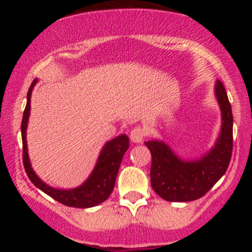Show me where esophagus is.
<instances>
[{"instance_id":"34e87169","label":"esophagus","mask_w":252,"mask_h":252,"mask_svg":"<svg viewBox=\"0 0 252 252\" xmlns=\"http://www.w3.org/2000/svg\"><path fill=\"white\" fill-rule=\"evenodd\" d=\"M144 138V129L142 126H137L130 132V140L134 143H141Z\"/></svg>"}]
</instances>
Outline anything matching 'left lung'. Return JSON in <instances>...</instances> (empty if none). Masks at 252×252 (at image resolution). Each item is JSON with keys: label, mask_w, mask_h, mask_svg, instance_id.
<instances>
[{"label": "left lung", "mask_w": 252, "mask_h": 252, "mask_svg": "<svg viewBox=\"0 0 252 252\" xmlns=\"http://www.w3.org/2000/svg\"><path fill=\"white\" fill-rule=\"evenodd\" d=\"M216 97L221 110V130L212 149L199 160L184 161L162 141L144 142L152 153L150 184L156 194L167 201H192L201 198L226 172L232 156L233 116L220 80Z\"/></svg>", "instance_id": "obj_1"}]
</instances>
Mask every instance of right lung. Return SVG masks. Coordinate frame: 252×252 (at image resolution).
Returning <instances> with one entry per match:
<instances>
[{"instance_id":"obj_1","label":"right lung","mask_w":252,"mask_h":252,"mask_svg":"<svg viewBox=\"0 0 252 252\" xmlns=\"http://www.w3.org/2000/svg\"><path fill=\"white\" fill-rule=\"evenodd\" d=\"M37 79L32 83L27 94V104L24 111L21 123V135H22V154H24V166L30 180L43 193L52 196L54 200L62 202L70 207H78V209H88L99 205L105 201L114 190L115 181H116L118 169L124 153L129 148V137L126 135H121L112 138L108 143L104 144L99 158H98L96 166L90 174L88 180L80 185L79 187L73 189H57L48 186L41 179L37 176L32 169L30 158H28L27 141H26V129H27L28 117L31 111V94L32 90L35 85Z\"/></svg>"}]
</instances>
